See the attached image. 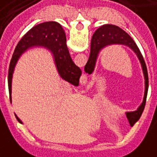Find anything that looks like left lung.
I'll return each mask as SVG.
<instances>
[{"mask_svg":"<svg viewBox=\"0 0 157 157\" xmlns=\"http://www.w3.org/2000/svg\"><path fill=\"white\" fill-rule=\"evenodd\" d=\"M112 44H121L128 46L132 49L140 59V62L142 66L143 73L144 75L145 79V91H144V96L143 103L139 107L137 111L132 112H127V118L128 119L129 124L133 126L134 123L140 119L141 114L144 111L145 102H146V97H147L148 87H149V78H148L147 67L144 63V60L143 58V56L140 52V49L135 44V42L133 40V39L130 37L128 34H127L125 31H123L122 29H120L117 26L112 25V24H105L101 27H100L98 29L94 32L92 39H91V45H90V55L88 60V63L84 67L85 73L91 74L94 71V65L96 62V58L98 56L99 52L104 48L105 46Z\"/></svg>","mask_w":157,"mask_h":157,"instance_id":"8db88e82","label":"left lung"}]
</instances>
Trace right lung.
<instances>
[{
	"label": "right lung",
	"instance_id": "right-lung-1",
	"mask_svg": "<svg viewBox=\"0 0 157 157\" xmlns=\"http://www.w3.org/2000/svg\"><path fill=\"white\" fill-rule=\"evenodd\" d=\"M34 45H43L50 49L54 55L59 74L64 80L74 86L79 83L80 68L73 63L66 45V34L62 26L56 22H45L38 24L25 34L15 48L8 70V90L12 101V78L13 70L19 56L28 48ZM18 122L21 121L16 117Z\"/></svg>",
	"mask_w": 157,
	"mask_h": 157
}]
</instances>
